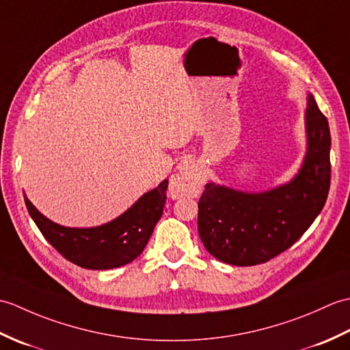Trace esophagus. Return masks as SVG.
Returning <instances> with one entry per match:
<instances>
[{
  "mask_svg": "<svg viewBox=\"0 0 350 350\" xmlns=\"http://www.w3.org/2000/svg\"><path fill=\"white\" fill-rule=\"evenodd\" d=\"M197 168L191 159H183L177 165V176L173 180V189L180 196H188L196 187Z\"/></svg>",
  "mask_w": 350,
  "mask_h": 350,
  "instance_id": "34e87169",
  "label": "esophagus"
}]
</instances>
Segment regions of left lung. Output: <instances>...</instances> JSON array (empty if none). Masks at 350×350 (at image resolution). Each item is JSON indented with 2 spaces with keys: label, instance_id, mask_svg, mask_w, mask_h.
<instances>
[{
  "label": "left lung",
  "instance_id": "left-lung-1",
  "mask_svg": "<svg viewBox=\"0 0 350 350\" xmlns=\"http://www.w3.org/2000/svg\"><path fill=\"white\" fill-rule=\"evenodd\" d=\"M304 124L306 154L288 182L258 192L206 183L198 234L215 258L234 266L265 263L292 247L322 212L331 183V133L311 93Z\"/></svg>",
  "mask_w": 350,
  "mask_h": 350
}]
</instances>
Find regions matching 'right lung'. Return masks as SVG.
I'll return each mask as SVG.
<instances>
[{"label":"right lung","mask_w":350,"mask_h":350,"mask_svg":"<svg viewBox=\"0 0 350 350\" xmlns=\"http://www.w3.org/2000/svg\"><path fill=\"white\" fill-rule=\"evenodd\" d=\"M168 180L146 192L128 211L96 227H66L51 221L36 209L24 194L29 217L52 247L69 262L84 269H114L131 263L150 239L162 217Z\"/></svg>","instance_id":"obj_1"}]
</instances>
